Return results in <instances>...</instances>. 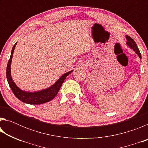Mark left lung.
Segmentation results:
<instances>
[{"instance_id": "left-lung-1", "label": "left lung", "mask_w": 148, "mask_h": 148, "mask_svg": "<svg viewBox=\"0 0 148 148\" xmlns=\"http://www.w3.org/2000/svg\"><path fill=\"white\" fill-rule=\"evenodd\" d=\"M126 38L127 40V44L128 45V46L131 47V49H132L134 50V51H135V53H136L138 56H139V57L140 59L142 58L141 57V54H140V52L139 51L138 48L137 47V45L136 44V42H135V41L133 39H132V38H131V37L129 36H126Z\"/></svg>"}]
</instances>
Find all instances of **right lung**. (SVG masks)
<instances>
[{"label": "right lung", "instance_id": "obj_1", "mask_svg": "<svg viewBox=\"0 0 148 148\" xmlns=\"http://www.w3.org/2000/svg\"><path fill=\"white\" fill-rule=\"evenodd\" d=\"M16 44L14 45L13 48H12L10 58L8 65H7L6 69V77L8 80V84L12 89V92L14 94L17 99L23 102L29 104H41L46 103V102H49L53 99L57 94L58 93L60 88L63 83L64 79H66V76L73 71H71L69 72H66V74L62 75L60 78L56 82V84H53V86L49 87L48 89L43 90L41 91H38L35 92H29L22 91L19 88L17 87L15 84L14 82L12 80L11 77V72H10V66L12 62V56H13L14 51L16 47Z\"/></svg>", "mask_w": 148, "mask_h": 148}]
</instances>
